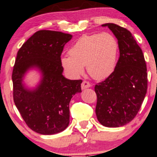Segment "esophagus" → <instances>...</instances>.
Returning a JSON list of instances; mask_svg holds the SVG:
<instances>
[{"mask_svg":"<svg viewBox=\"0 0 157 157\" xmlns=\"http://www.w3.org/2000/svg\"><path fill=\"white\" fill-rule=\"evenodd\" d=\"M90 86H91V84H90V83H89V82L85 81V80H84V81L82 82V83H81L82 90H84V89L89 88V87H90Z\"/></svg>","mask_w":157,"mask_h":157,"instance_id":"1","label":"esophagus"}]
</instances>
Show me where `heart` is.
Wrapping results in <instances>:
<instances>
[{"label":"heart","instance_id":"1","mask_svg":"<svg viewBox=\"0 0 157 157\" xmlns=\"http://www.w3.org/2000/svg\"><path fill=\"white\" fill-rule=\"evenodd\" d=\"M118 52V41L110 33L85 35L69 49L70 56L61 57V64L72 78L82 75L86 66L93 79L104 80L113 73Z\"/></svg>","mask_w":157,"mask_h":157}]
</instances>
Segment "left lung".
<instances>
[{
    "label": "left lung",
    "mask_w": 157,
    "mask_h": 157,
    "mask_svg": "<svg viewBox=\"0 0 157 157\" xmlns=\"http://www.w3.org/2000/svg\"><path fill=\"white\" fill-rule=\"evenodd\" d=\"M118 39L120 56L113 73L95 86L96 114L102 125L117 128L132 121L140 110L147 90L144 56L131 32L105 23Z\"/></svg>",
    "instance_id": "1"
}]
</instances>
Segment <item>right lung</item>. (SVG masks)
Segmentation results:
<instances>
[{"instance_id":"obj_1","label":"right lung","mask_w":157,"mask_h":157,"mask_svg":"<svg viewBox=\"0 0 157 157\" xmlns=\"http://www.w3.org/2000/svg\"><path fill=\"white\" fill-rule=\"evenodd\" d=\"M71 38L61 32L39 30L17 52L12 74L14 103L28 127L39 134L64 131L69 124L71 98L81 92L82 80H68L62 74L61 55ZM33 67L41 71L43 78L31 90L25 88L22 79Z\"/></svg>"}]
</instances>
